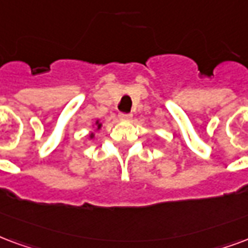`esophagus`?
I'll list each match as a JSON object with an SVG mask.
<instances>
[{
    "label": "esophagus",
    "instance_id": "esophagus-1",
    "mask_svg": "<svg viewBox=\"0 0 248 248\" xmlns=\"http://www.w3.org/2000/svg\"><path fill=\"white\" fill-rule=\"evenodd\" d=\"M118 117L121 121H129V119H131V117H133V115L127 114V113H119Z\"/></svg>",
    "mask_w": 248,
    "mask_h": 248
}]
</instances>
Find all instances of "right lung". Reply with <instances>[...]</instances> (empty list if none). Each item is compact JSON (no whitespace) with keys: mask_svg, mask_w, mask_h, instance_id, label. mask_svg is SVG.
Instances as JSON below:
<instances>
[{"mask_svg":"<svg viewBox=\"0 0 248 248\" xmlns=\"http://www.w3.org/2000/svg\"><path fill=\"white\" fill-rule=\"evenodd\" d=\"M96 126H97V130H100V129H101V126H102V124H100V121H96ZM89 137H91V138H93V137H94V134L92 133L91 135H89Z\"/></svg>","mask_w":248,"mask_h":248,"instance_id":"1","label":"right lung"}]
</instances>
